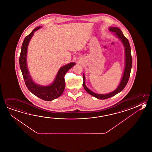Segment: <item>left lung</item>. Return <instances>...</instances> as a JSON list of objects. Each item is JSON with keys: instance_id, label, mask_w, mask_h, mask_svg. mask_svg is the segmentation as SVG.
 <instances>
[{"instance_id": "1", "label": "left lung", "mask_w": 152, "mask_h": 152, "mask_svg": "<svg viewBox=\"0 0 152 152\" xmlns=\"http://www.w3.org/2000/svg\"><path fill=\"white\" fill-rule=\"evenodd\" d=\"M109 31L110 32L114 33V35L120 41L122 42L125 49V68L124 70L123 75L120 80V84L117 87V88L114 91L110 92L109 94H98L95 93L94 92L92 91L91 90L86 86L85 82H86V77L85 75L83 74V86L84 88L86 90L88 94L91 95L92 96L97 98V99H105L107 98L111 97L112 96L117 95L119 92L121 91L127 84L129 80V78L130 76L131 70L132 68V58L131 55V47L129 43V40L126 38L123 33L121 32L120 29L115 27H110Z\"/></svg>"}]
</instances>
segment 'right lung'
<instances>
[{
    "instance_id": "add662e5",
    "label": "right lung",
    "mask_w": 152,
    "mask_h": 152,
    "mask_svg": "<svg viewBox=\"0 0 152 152\" xmlns=\"http://www.w3.org/2000/svg\"><path fill=\"white\" fill-rule=\"evenodd\" d=\"M42 26H39L34 29L23 40L21 46V50L19 57V64L23 79L27 88L33 94L37 97L47 101H51L59 97L63 94L65 89L66 82L64 76L66 72L75 65L74 62L67 64L58 70L54 80L49 86H41L35 83L30 75L27 63V54L29 41L31 40L34 32Z\"/></svg>"
}]
</instances>
